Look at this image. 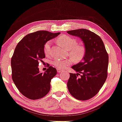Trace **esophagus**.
<instances>
[{
  "instance_id": "esophagus-1",
  "label": "esophagus",
  "mask_w": 122,
  "mask_h": 122,
  "mask_svg": "<svg viewBox=\"0 0 122 122\" xmlns=\"http://www.w3.org/2000/svg\"><path fill=\"white\" fill-rule=\"evenodd\" d=\"M57 72L58 73H62V72H63V71L60 70V69H57Z\"/></svg>"
}]
</instances>
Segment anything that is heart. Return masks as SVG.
<instances>
[{"label": "heart", "instance_id": "1", "mask_svg": "<svg viewBox=\"0 0 122 122\" xmlns=\"http://www.w3.org/2000/svg\"><path fill=\"white\" fill-rule=\"evenodd\" d=\"M58 41L60 44L69 50V54L76 61H80L84 57L85 53L84 46L82 45L77 44L75 38L69 36H63L58 38ZM51 41H48L44 46V51L45 55L49 56L51 54ZM73 62L72 58L67 59H56L52 61V64L60 70H64Z\"/></svg>", "mask_w": 122, "mask_h": 122}]
</instances>
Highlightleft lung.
Listing matches in <instances>:
<instances>
[{"instance_id":"obj_1","label":"left lung","mask_w":122,"mask_h":122,"mask_svg":"<svg viewBox=\"0 0 122 122\" xmlns=\"http://www.w3.org/2000/svg\"><path fill=\"white\" fill-rule=\"evenodd\" d=\"M67 32L81 38L85 49L83 61L72 67L78 73H70L67 88L70 94L76 99L87 100L97 94L106 81L108 65V54L101 38L95 33L86 29ZM79 73L82 75L78 77Z\"/></svg>"}]
</instances>
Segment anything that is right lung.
<instances>
[{"mask_svg": "<svg viewBox=\"0 0 122 122\" xmlns=\"http://www.w3.org/2000/svg\"><path fill=\"white\" fill-rule=\"evenodd\" d=\"M60 33L38 30L27 34L16 46L11 61L12 78L20 92L28 99H41L49 92L51 80L57 71L49 65L43 73L39 72L38 65L45 57V44Z\"/></svg>", "mask_w": 122, "mask_h": 122, "instance_id": "1", "label": "right lung"}]
</instances>
